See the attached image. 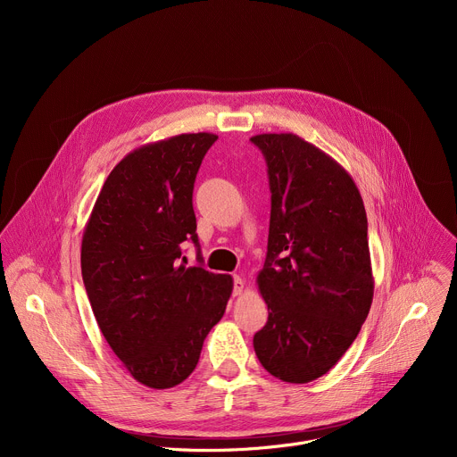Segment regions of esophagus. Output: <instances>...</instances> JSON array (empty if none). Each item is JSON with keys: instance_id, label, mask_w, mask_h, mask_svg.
Masks as SVG:
<instances>
[{"instance_id": "34e87169", "label": "esophagus", "mask_w": 457, "mask_h": 457, "mask_svg": "<svg viewBox=\"0 0 457 457\" xmlns=\"http://www.w3.org/2000/svg\"><path fill=\"white\" fill-rule=\"evenodd\" d=\"M242 291H244V280L240 277H235L233 278V295L238 296Z\"/></svg>"}]
</instances>
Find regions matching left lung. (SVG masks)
Segmentation results:
<instances>
[{
    "label": "left lung",
    "instance_id": "obj_1",
    "mask_svg": "<svg viewBox=\"0 0 457 457\" xmlns=\"http://www.w3.org/2000/svg\"><path fill=\"white\" fill-rule=\"evenodd\" d=\"M271 189L268 256L256 284L268 323L253 338L275 378L309 383L329 372L365 321L374 278L367 215L353 177L295 134H260Z\"/></svg>",
    "mask_w": 457,
    "mask_h": 457
}]
</instances>
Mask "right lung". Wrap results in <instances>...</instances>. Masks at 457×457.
Here are the masks:
<instances>
[{
    "label": "right lung",
    "instance_id": "1",
    "mask_svg": "<svg viewBox=\"0 0 457 457\" xmlns=\"http://www.w3.org/2000/svg\"><path fill=\"white\" fill-rule=\"evenodd\" d=\"M215 134H180L129 152L104 180L81 242V273L99 329L139 383L170 388L197 367L224 316L229 275L180 262L199 245L193 184Z\"/></svg>",
    "mask_w": 457,
    "mask_h": 457
}]
</instances>
